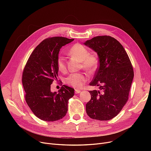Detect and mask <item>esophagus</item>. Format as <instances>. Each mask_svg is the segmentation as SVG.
I'll list each match as a JSON object with an SVG mask.
<instances>
[{
  "instance_id": "esophagus-1",
  "label": "esophagus",
  "mask_w": 151,
  "mask_h": 151,
  "mask_svg": "<svg viewBox=\"0 0 151 151\" xmlns=\"http://www.w3.org/2000/svg\"><path fill=\"white\" fill-rule=\"evenodd\" d=\"M81 92V90L78 89H75V93H80Z\"/></svg>"
}]
</instances>
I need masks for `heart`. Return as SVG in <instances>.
<instances>
[{
    "label": "heart",
    "instance_id": "heart-1",
    "mask_svg": "<svg viewBox=\"0 0 151 151\" xmlns=\"http://www.w3.org/2000/svg\"><path fill=\"white\" fill-rule=\"evenodd\" d=\"M71 56L76 58L81 62L82 67L90 73H93L98 66V58L96 55L90 54L89 50L81 44H75L68 51ZM58 69L60 72H65L67 67L65 59L59 55L56 60ZM88 76L84 73H74L70 74L66 79L67 84L75 88H80L88 81Z\"/></svg>",
    "mask_w": 151,
    "mask_h": 151
}]
</instances>
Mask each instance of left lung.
<instances>
[{
	"instance_id": "1",
	"label": "left lung",
	"mask_w": 151,
	"mask_h": 151,
	"mask_svg": "<svg viewBox=\"0 0 151 151\" xmlns=\"http://www.w3.org/2000/svg\"><path fill=\"white\" fill-rule=\"evenodd\" d=\"M84 44L98 54L99 66L90 86L99 90L90 91L91 99L86 105L92 119L108 121L116 116L129 99L134 72L122 45L110 36H97Z\"/></svg>"
}]
</instances>
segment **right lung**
<instances>
[{"label":"right lung","mask_w":151,"mask_h":151,"mask_svg":"<svg viewBox=\"0 0 151 151\" xmlns=\"http://www.w3.org/2000/svg\"><path fill=\"white\" fill-rule=\"evenodd\" d=\"M73 40L62 37L44 40L32 52L23 70L22 82L26 103L43 121H55L64 117L68 100L74 96V89L65 85L58 92L51 91V84L58 80L56 60L60 49Z\"/></svg>","instance_id":"obj_1"}]
</instances>
